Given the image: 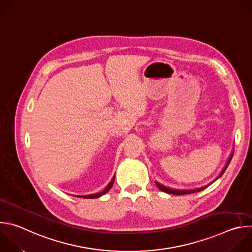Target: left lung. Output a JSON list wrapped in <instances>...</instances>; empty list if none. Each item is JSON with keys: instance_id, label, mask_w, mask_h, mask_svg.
Instances as JSON below:
<instances>
[{"instance_id": "1", "label": "left lung", "mask_w": 252, "mask_h": 252, "mask_svg": "<svg viewBox=\"0 0 252 252\" xmlns=\"http://www.w3.org/2000/svg\"><path fill=\"white\" fill-rule=\"evenodd\" d=\"M232 157H233V151H232V153L230 154V157H229V158L227 159V162L225 163V165H224V167L222 168L221 172L220 173V175H219L217 178L214 179V181H213L212 183H214L215 181H217V179H219V178L224 173V171L226 170V168H227V166H228V164H229V162H230ZM212 183H211V184H212ZM211 184H209V185H211ZM156 185H157V187H158L160 190H162L163 192H166V193H169V194H174V195H182V194L194 193V192L203 190L204 189H206V188L209 186V185H207V186H204V187H201V188H198V189H171V188H167V187H165V186H162L161 184H159V183H158V182H156Z\"/></svg>"}]
</instances>
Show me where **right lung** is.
I'll return each instance as SVG.
<instances>
[{"label": "right lung", "instance_id": "add662e5", "mask_svg": "<svg viewBox=\"0 0 252 252\" xmlns=\"http://www.w3.org/2000/svg\"><path fill=\"white\" fill-rule=\"evenodd\" d=\"M114 182H115V176L112 178V181L110 182V184L105 187V189H104L102 191H100V192H96V193H93V194L76 195V196H77V197H83V198H91V199H93V198H97V197H99V196H101V195L105 194L107 191H109V190L112 189V187H113V185H114Z\"/></svg>", "mask_w": 252, "mask_h": 252}]
</instances>
